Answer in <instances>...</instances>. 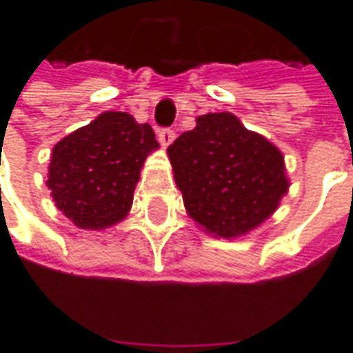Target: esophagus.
<instances>
[{"label":"esophagus","instance_id":"1","mask_svg":"<svg viewBox=\"0 0 353 353\" xmlns=\"http://www.w3.org/2000/svg\"><path fill=\"white\" fill-rule=\"evenodd\" d=\"M157 137H159V143L163 145V147H169L170 143L174 141V131L169 128H163V129H159V133H157Z\"/></svg>","mask_w":353,"mask_h":353}]
</instances>
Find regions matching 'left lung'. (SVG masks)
Instances as JSON below:
<instances>
[{"mask_svg": "<svg viewBox=\"0 0 353 353\" xmlns=\"http://www.w3.org/2000/svg\"><path fill=\"white\" fill-rule=\"evenodd\" d=\"M167 153L188 216L216 237L255 230L289 190L283 153L230 112L196 117Z\"/></svg>", "mask_w": 353, "mask_h": 353, "instance_id": "left-lung-1", "label": "left lung"}]
</instances>
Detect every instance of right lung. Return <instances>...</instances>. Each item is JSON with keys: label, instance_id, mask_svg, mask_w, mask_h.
I'll return each mask as SVG.
<instances>
[{"label": "right lung", "instance_id": "right-lung-1", "mask_svg": "<svg viewBox=\"0 0 353 353\" xmlns=\"http://www.w3.org/2000/svg\"><path fill=\"white\" fill-rule=\"evenodd\" d=\"M159 143L149 123L103 112L52 147L47 186L57 208L82 230H105L131 210L141 167Z\"/></svg>", "mask_w": 353, "mask_h": 353}]
</instances>
